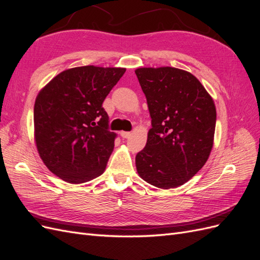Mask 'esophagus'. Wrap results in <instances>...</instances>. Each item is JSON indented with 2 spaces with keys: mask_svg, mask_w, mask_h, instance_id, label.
Wrapping results in <instances>:
<instances>
[{
  "mask_svg": "<svg viewBox=\"0 0 260 260\" xmlns=\"http://www.w3.org/2000/svg\"><path fill=\"white\" fill-rule=\"evenodd\" d=\"M120 136L123 139H128L131 137V132H127V131H120Z\"/></svg>",
  "mask_w": 260,
  "mask_h": 260,
  "instance_id": "34e87169",
  "label": "esophagus"
}]
</instances>
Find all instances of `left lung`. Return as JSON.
<instances>
[{"label":"left lung","mask_w":260,"mask_h":260,"mask_svg":"<svg viewBox=\"0 0 260 260\" xmlns=\"http://www.w3.org/2000/svg\"><path fill=\"white\" fill-rule=\"evenodd\" d=\"M152 128L136 156L139 176L159 188H175L206 164L214 145L216 106L200 80L175 67L136 69Z\"/></svg>","instance_id":"left-lung-1"}]
</instances>
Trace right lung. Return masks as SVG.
<instances>
[{
  "label": "right lung",
  "instance_id": "1",
  "mask_svg": "<svg viewBox=\"0 0 260 260\" xmlns=\"http://www.w3.org/2000/svg\"><path fill=\"white\" fill-rule=\"evenodd\" d=\"M124 73L121 67L70 68L39 92L35 142L45 166L59 179L79 184L105 171L117 135L107 130L102 104Z\"/></svg>",
  "mask_w": 260,
  "mask_h": 260
}]
</instances>
